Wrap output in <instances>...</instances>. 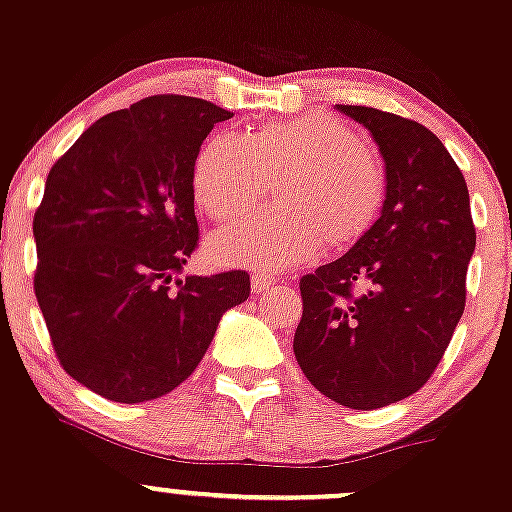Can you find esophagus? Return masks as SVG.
I'll return each instance as SVG.
<instances>
[{
  "instance_id": "34e87169",
  "label": "esophagus",
  "mask_w": 512,
  "mask_h": 512,
  "mask_svg": "<svg viewBox=\"0 0 512 512\" xmlns=\"http://www.w3.org/2000/svg\"><path fill=\"white\" fill-rule=\"evenodd\" d=\"M252 289H255V294H272L277 284L270 277H265V274H252Z\"/></svg>"
}]
</instances>
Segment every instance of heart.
<instances>
[{"label":"heart","instance_id":"obj_1","mask_svg":"<svg viewBox=\"0 0 512 512\" xmlns=\"http://www.w3.org/2000/svg\"><path fill=\"white\" fill-rule=\"evenodd\" d=\"M267 181L279 208L215 235L220 260L277 272L319 245L346 250L375 223L387 188L383 159L331 115L267 122L245 142L211 134L193 161V201L215 223L250 211Z\"/></svg>","mask_w":512,"mask_h":512}]
</instances>
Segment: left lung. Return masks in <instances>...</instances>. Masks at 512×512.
I'll return each mask as SVG.
<instances>
[{
    "label": "left lung",
    "mask_w": 512,
    "mask_h": 512,
    "mask_svg": "<svg viewBox=\"0 0 512 512\" xmlns=\"http://www.w3.org/2000/svg\"><path fill=\"white\" fill-rule=\"evenodd\" d=\"M338 110L373 132L387 196L346 255L299 279L294 355L328 400L378 410L417 392L449 348L476 228L464 174L437 134L378 107Z\"/></svg>",
    "instance_id": "left-lung-1"
}]
</instances>
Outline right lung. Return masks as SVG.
<instances>
[{
  "label": "right lung",
  "mask_w": 512,
  "mask_h": 512,
  "mask_svg": "<svg viewBox=\"0 0 512 512\" xmlns=\"http://www.w3.org/2000/svg\"><path fill=\"white\" fill-rule=\"evenodd\" d=\"M230 112L152 95L100 117L51 166L34 213V292L68 375L112 402L166 395L196 370L245 270L176 279L198 247L191 171Z\"/></svg>",
  "instance_id": "obj_1"
}]
</instances>
